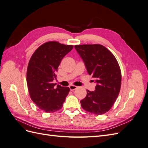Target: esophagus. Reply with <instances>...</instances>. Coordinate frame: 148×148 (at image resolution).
<instances>
[{
  "label": "esophagus",
  "mask_w": 148,
  "mask_h": 148,
  "mask_svg": "<svg viewBox=\"0 0 148 148\" xmlns=\"http://www.w3.org/2000/svg\"><path fill=\"white\" fill-rule=\"evenodd\" d=\"M69 88H70V89L71 91H73V90H75V89L77 88V86H75V85H70V86H69Z\"/></svg>",
  "instance_id": "34e87169"
}]
</instances>
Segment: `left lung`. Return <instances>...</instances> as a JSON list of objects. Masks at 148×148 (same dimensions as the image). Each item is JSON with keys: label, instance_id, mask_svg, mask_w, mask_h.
Segmentation results:
<instances>
[{"label": "left lung", "instance_id": "left-lung-1", "mask_svg": "<svg viewBox=\"0 0 148 148\" xmlns=\"http://www.w3.org/2000/svg\"><path fill=\"white\" fill-rule=\"evenodd\" d=\"M88 73L94 78L95 90H87L81 100L82 108L96 115L108 112L119 95L122 81L121 70L117 59L109 50L101 44L76 45Z\"/></svg>", "mask_w": 148, "mask_h": 148}]
</instances>
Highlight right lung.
<instances>
[{
  "mask_svg": "<svg viewBox=\"0 0 148 148\" xmlns=\"http://www.w3.org/2000/svg\"><path fill=\"white\" fill-rule=\"evenodd\" d=\"M57 41L40 46L31 56L26 73V82L31 100L47 113L60 110L70 88L52 83L62 59L73 49Z\"/></svg>",
  "mask_w": 148,
  "mask_h": 148,
  "instance_id": "1",
  "label": "right lung"
}]
</instances>
